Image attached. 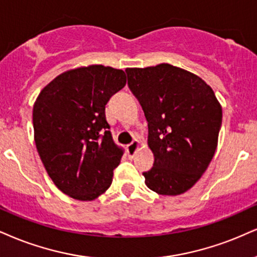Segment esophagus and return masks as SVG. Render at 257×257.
<instances>
[{
  "instance_id": "obj_1",
  "label": "esophagus",
  "mask_w": 257,
  "mask_h": 257,
  "mask_svg": "<svg viewBox=\"0 0 257 257\" xmlns=\"http://www.w3.org/2000/svg\"><path fill=\"white\" fill-rule=\"evenodd\" d=\"M141 145H142V142H139L138 139H135V141L132 142L131 144H128L127 145V153H128L130 156L134 157L136 153L138 151V149L141 148Z\"/></svg>"
}]
</instances>
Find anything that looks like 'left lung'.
Listing matches in <instances>:
<instances>
[{
	"mask_svg": "<svg viewBox=\"0 0 257 257\" xmlns=\"http://www.w3.org/2000/svg\"><path fill=\"white\" fill-rule=\"evenodd\" d=\"M128 87L148 120L154 167L145 185L161 195H180L206 172L218 145L221 106L202 78L168 63L127 68Z\"/></svg>",
	"mask_w": 257,
	"mask_h": 257,
	"instance_id": "8db88e82",
	"label": "left lung"
}]
</instances>
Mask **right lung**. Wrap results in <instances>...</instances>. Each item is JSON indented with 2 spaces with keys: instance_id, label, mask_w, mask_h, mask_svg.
Listing matches in <instances>:
<instances>
[{
  "instance_id": "1",
  "label": "right lung",
  "mask_w": 257,
  "mask_h": 257,
  "mask_svg": "<svg viewBox=\"0 0 257 257\" xmlns=\"http://www.w3.org/2000/svg\"><path fill=\"white\" fill-rule=\"evenodd\" d=\"M126 84L120 69L93 64L58 75L33 106L34 142L59 191L91 201L109 188L122 149L114 144L104 106Z\"/></svg>"
}]
</instances>
